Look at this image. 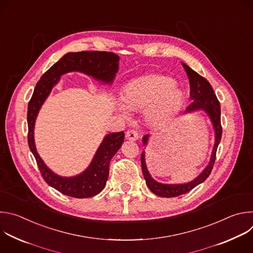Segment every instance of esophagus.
<instances>
[{
    "mask_svg": "<svg viewBox=\"0 0 253 253\" xmlns=\"http://www.w3.org/2000/svg\"><path fill=\"white\" fill-rule=\"evenodd\" d=\"M125 137H126L127 140L136 141V140L138 139V133H137V131H135V130H128V131L126 132Z\"/></svg>",
    "mask_w": 253,
    "mask_h": 253,
    "instance_id": "obj_1",
    "label": "esophagus"
}]
</instances>
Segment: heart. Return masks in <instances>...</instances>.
<instances>
[{"label":"heart","instance_id":"1","mask_svg":"<svg viewBox=\"0 0 253 253\" xmlns=\"http://www.w3.org/2000/svg\"><path fill=\"white\" fill-rule=\"evenodd\" d=\"M122 100L116 102L117 110L124 116L128 109H143L148 106L146 117L159 124L171 117L183 101V94L174 86V81L159 75L144 76L130 81L123 90Z\"/></svg>","mask_w":253,"mask_h":253}]
</instances>
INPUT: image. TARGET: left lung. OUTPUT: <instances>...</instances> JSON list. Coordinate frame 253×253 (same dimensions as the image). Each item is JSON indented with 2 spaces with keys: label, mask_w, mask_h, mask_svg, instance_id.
Listing matches in <instances>:
<instances>
[{
  "label": "left lung",
  "mask_w": 253,
  "mask_h": 253,
  "mask_svg": "<svg viewBox=\"0 0 253 253\" xmlns=\"http://www.w3.org/2000/svg\"><path fill=\"white\" fill-rule=\"evenodd\" d=\"M183 68L186 71V74L189 78V85H190V99L192 100L190 104L186 107L184 111V114H190L194 113L196 111H204L213 126L214 133H215V141L214 146L212 149V153L210 156V161L208 165L204 168V170L194 179L192 181L188 183L183 184H164L157 182L156 180L152 178L150 175L146 161H145V151H143L141 154V167L142 172L145 178L146 185L148 188L156 195L160 197H176L179 195L185 194L192 190L194 187L202 183L207 179V177L210 175L211 170L213 168L215 158H216V151H217V147L221 140L222 135V127L220 122V104L219 101L214 94V91L210 85V83L200 76L195 71H193L190 67H188L186 64L182 63ZM149 134H146L142 138L143 145L146 146L149 140Z\"/></svg>",
  "instance_id": "1"
}]
</instances>
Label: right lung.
<instances>
[{
    "label": "right lung",
    "mask_w": 253,
    "mask_h": 253,
    "mask_svg": "<svg viewBox=\"0 0 253 253\" xmlns=\"http://www.w3.org/2000/svg\"><path fill=\"white\" fill-rule=\"evenodd\" d=\"M119 56L111 52H77L64 55L38 81L28 105V143L37 161L40 172L48 185L61 193L75 197L88 198L100 193L109 175V164L124 142V132L110 133L104 137L93 160L85 171L73 176L64 177L53 172L39 156L35 146L34 128L38 113L53 87L62 75L69 72H81L104 84H112L119 69Z\"/></svg>",
    "instance_id": "add662e5"
}]
</instances>
